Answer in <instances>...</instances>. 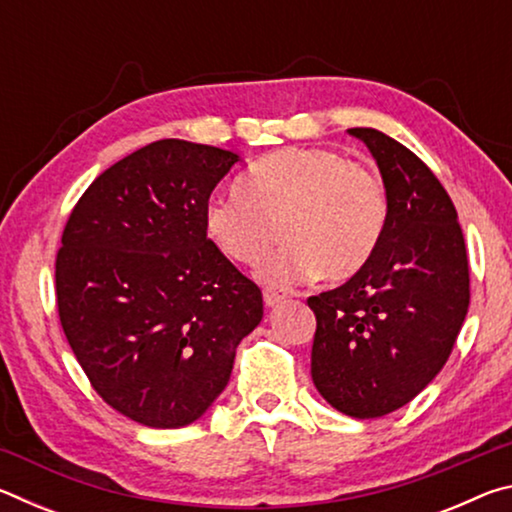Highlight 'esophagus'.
Segmentation results:
<instances>
[{"mask_svg":"<svg viewBox=\"0 0 512 512\" xmlns=\"http://www.w3.org/2000/svg\"><path fill=\"white\" fill-rule=\"evenodd\" d=\"M282 300H284V293L275 291V289H264V302H266V307H277Z\"/></svg>","mask_w":512,"mask_h":512,"instance_id":"34e87169","label":"esophagus"}]
</instances>
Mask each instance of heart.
<instances>
[{
  "label": "heart",
  "instance_id": "b5f03b06",
  "mask_svg": "<svg viewBox=\"0 0 512 512\" xmlns=\"http://www.w3.org/2000/svg\"><path fill=\"white\" fill-rule=\"evenodd\" d=\"M214 246L235 264H255L273 287L320 275L348 280L366 266L388 221L384 180L368 164L318 146H289L259 158L239 192L214 194L203 212Z\"/></svg>",
  "mask_w": 512,
  "mask_h": 512
}]
</instances>
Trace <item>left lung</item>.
I'll return each instance as SVG.
<instances>
[{"label":"left lung","instance_id":"8db88e82","mask_svg":"<svg viewBox=\"0 0 512 512\" xmlns=\"http://www.w3.org/2000/svg\"><path fill=\"white\" fill-rule=\"evenodd\" d=\"M384 178L388 221L348 282L311 296V377L336 411L381 418L445 366L470 307V264L452 198L418 155L375 128H350Z\"/></svg>","mask_w":512,"mask_h":512}]
</instances>
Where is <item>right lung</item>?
<instances>
[{"instance_id":"obj_1","label":"right lung","mask_w":512,"mask_h":512,"mask_svg":"<svg viewBox=\"0 0 512 512\" xmlns=\"http://www.w3.org/2000/svg\"><path fill=\"white\" fill-rule=\"evenodd\" d=\"M237 153L158 140L112 164L74 205L56 255V302L103 402L178 429L228 386L262 291L207 239L203 212Z\"/></svg>"}]
</instances>
